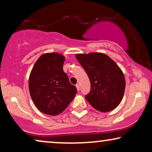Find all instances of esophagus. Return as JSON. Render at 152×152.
Segmentation results:
<instances>
[{
  "instance_id": "1",
  "label": "esophagus",
  "mask_w": 152,
  "mask_h": 152,
  "mask_svg": "<svg viewBox=\"0 0 152 152\" xmlns=\"http://www.w3.org/2000/svg\"><path fill=\"white\" fill-rule=\"evenodd\" d=\"M76 88H77V91H80V85H79L78 84H76Z\"/></svg>"
}]
</instances>
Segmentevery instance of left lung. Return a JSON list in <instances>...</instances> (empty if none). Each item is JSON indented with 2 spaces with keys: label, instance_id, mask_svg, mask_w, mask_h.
Returning a JSON list of instances; mask_svg holds the SVG:
<instances>
[{
  "label": "left lung",
  "instance_id": "obj_1",
  "mask_svg": "<svg viewBox=\"0 0 152 152\" xmlns=\"http://www.w3.org/2000/svg\"><path fill=\"white\" fill-rule=\"evenodd\" d=\"M75 57L91 82L86 100L99 111L109 112L115 109L123 97L126 85L119 66L104 53L77 54Z\"/></svg>",
  "mask_w": 152,
  "mask_h": 152
}]
</instances>
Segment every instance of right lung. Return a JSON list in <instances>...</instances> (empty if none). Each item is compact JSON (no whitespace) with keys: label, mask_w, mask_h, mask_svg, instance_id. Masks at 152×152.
Returning <instances> with one entry per match:
<instances>
[{"label":"right lung","mask_w":152,"mask_h":152,"mask_svg":"<svg viewBox=\"0 0 152 152\" xmlns=\"http://www.w3.org/2000/svg\"><path fill=\"white\" fill-rule=\"evenodd\" d=\"M65 57L45 53L34 64L29 77V90L35 107L42 113L57 115L69 105L77 93L63 70Z\"/></svg>","instance_id":"obj_1"}]
</instances>
